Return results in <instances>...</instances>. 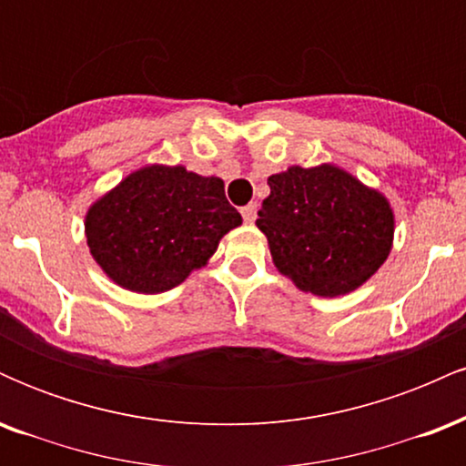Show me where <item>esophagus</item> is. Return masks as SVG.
<instances>
[{
  "label": "esophagus",
  "mask_w": 466,
  "mask_h": 466,
  "mask_svg": "<svg viewBox=\"0 0 466 466\" xmlns=\"http://www.w3.org/2000/svg\"><path fill=\"white\" fill-rule=\"evenodd\" d=\"M240 215H243L245 223H254L256 217H258V208H256V203H249V206H245L243 210H240Z\"/></svg>",
  "instance_id": "esophagus-1"
}]
</instances>
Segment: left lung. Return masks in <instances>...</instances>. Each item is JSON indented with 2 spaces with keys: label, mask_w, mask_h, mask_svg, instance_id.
<instances>
[{
  "label": "left lung",
  "mask_w": 466,
  "mask_h": 466,
  "mask_svg": "<svg viewBox=\"0 0 466 466\" xmlns=\"http://www.w3.org/2000/svg\"><path fill=\"white\" fill-rule=\"evenodd\" d=\"M256 226L276 269L300 291L339 298L360 289L388 260L394 210L388 197L341 166H289L269 175Z\"/></svg>",
  "instance_id": "left-lung-1"
}]
</instances>
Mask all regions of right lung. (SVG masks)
<instances>
[{
    "mask_svg": "<svg viewBox=\"0 0 466 466\" xmlns=\"http://www.w3.org/2000/svg\"><path fill=\"white\" fill-rule=\"evenodd\" d=\"M240 223L223 179L181 164H148L87 208L85 238L114 285L153 296L206 267L221 238Z\"/></svg>",
    "mask_w": 466,
    "mask_h": 466,
    "instance_id": "1",
    "label": "right lung"
}]
</instances>
